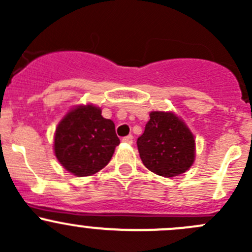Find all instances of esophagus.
I'll return each mask as SVG.
<instances>
[{
  "label": "esophagus",
  "mask_w": 252,
  "mask_h": 252,
  "mask_svg": "<svg viewBox=\"0 0 252 252\" xmlns=\"http://www.w3.org/2000/svg\"><path fill=\"white\" fill-rule=\"evenodd\" d=\"M123 142H126V144L128 145H131L133 144V135H128V136H124L123 140H122Z\"/></svg>",
  "instance_id": "1"
}]
</instances>
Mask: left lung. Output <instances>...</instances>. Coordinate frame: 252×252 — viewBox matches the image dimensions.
I'll return each mask as SVG.
<instances>
[{
    "label": "left lung",
    "instance_id": "8db88e82",
    "mask_svg": "<svg viewBox=\"0 0 252 252\" xmlns=\"http://www.w3.org/2000/svg\"><path fill=\"white\" fill-rule=\"evenodd\" d=\"M136 144L144 166L161 177L184 173L195 161L194 135L172 112L152 111Z\"/></svg>",
    "mask_w": 252,
    "mask_h": 252
}]
</instances>
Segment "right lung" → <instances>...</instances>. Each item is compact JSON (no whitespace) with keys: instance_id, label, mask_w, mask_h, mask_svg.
Masks as SVG:
<instances>
[{"instance_id":"right-lung-1","label":"right lung","mask_w":252,"mask_h":252,"mask_svg":"<svg viewBox=\"0 0 252 252\" xmlns=\"http://www.w3.org/2000/svg\"><path fill=\"white\" fill-rule=\"evenodd\" d=\"M101 108L80 105L58 123L53 150L58 162L77 177L97 173L111 161L119 139L114 123L101 116Z\"/></svg>"}]
</instances>
